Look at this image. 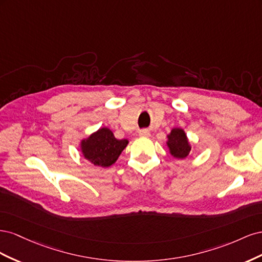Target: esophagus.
<instances>
[{"mask_svg":"<svg viewBox=\"0 0 262 262\" xmlns=\"http://www.w3.org/2000/svg\"><path fill=\"white\" fill-rule=\"evenodd\" d=\"M139 134H140V137L147 138V137H149V131L147 129H143V130H140Z\"/></svg>","mask_w":262,"mask_h":262,"instance_id":"34e87169","label":"esophagus"}]
</instances>
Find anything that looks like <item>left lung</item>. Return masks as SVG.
Instances as JSON below:
<instances>
[{"label":"left lung","mask_w":262,"mask_h":262,"mask_svg":"<svg viewBox=\"0 0 262 262\" xmlns=\"http://www.w3.org/2000/svg\"><path fill=\"white\" fill-rule=\"evenodd\" d=\"M166 145L168 147L170 155L178 160H184L191 150V144H190L187 133L181 128H172L170 130L167 134Z\"/></svg>","instance_id":"obj_1"}]
</instances>
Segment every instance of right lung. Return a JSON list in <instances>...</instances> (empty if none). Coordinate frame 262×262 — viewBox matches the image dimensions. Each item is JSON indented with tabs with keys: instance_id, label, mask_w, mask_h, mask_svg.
Wrapping results in <instances>:
<instances>
[{
	"instance_id": "add662e5",
	"label": "right lung",
	"mask_w": 262,
	"mask_h": 262,
	"mask_svg": "<svg viewBox=\"0 0 262 262\" xmlns=\"http://www.w3.org/2000/svg\"><path fill=\"white\" fill-rule=\"evenodd\" d=\"M129 144V140H118L113 131L102 126L91 136L81 140L80 150L86 161L98 167L108 168L115 164L122 150Z\"/></svg>"
}]
</instances>
